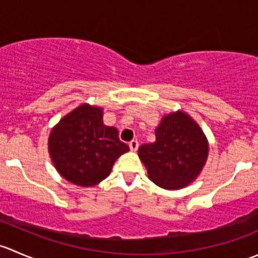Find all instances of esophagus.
<instances>
[{
    "label": "esophagus",
    "mask_w": 258,
    "mask_h": 258,
    "mask_svg": "<svg viewBox=\"0 0 258 258\" xmlns=\"http://www.w3.org/2000/svg\"><path fill=\"white\" fill-rule=\"evenodd\" d=\"M130 150L131 151H137V148H139V141L137 140H132L131 142H130Z\"/></svg>",
    "instance_id": "esophagus-1"
}]
</instances>
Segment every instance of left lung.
I'll return each instance as SVG.
<instances>
[{
  "mask_svg": "<svg viewBox=\"0 0 258 258\" xmlns=\"http://www.w3.org/2000/svg\"><path fill=\"white\" fill-rule=\"evenodd\" d=\"M155 134L153 144L139 148L151 181L166 189L191 183L201 172L209 152L201 128L191 117L178 111L163 117Z\"/></svg>",
  "mask_w": 258,
  "mask_h": 258,
  "instance_id": "8db88e82",
  "label": "left lung"
}]
</instances>
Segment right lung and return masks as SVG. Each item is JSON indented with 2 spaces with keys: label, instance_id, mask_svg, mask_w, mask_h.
<instances>
[{
  "label": "right lung",
  "instance_id": "right-lung-1",
  "mask_svg": "<svg viewBox=\"0 0 258 258\" xmlns=\"http://www.w3.org/2000/svg\"><path fill=\"white\" fill-rule=\"evenodd\" d=\"M48 150L62 177L90 187L107 177L114 161L130 148L114 127L103 124L101 108L82 105L52 130Z\"/></svg>",
  "mask_w": 258,
  "mask_h": 258
}]
</instances>
